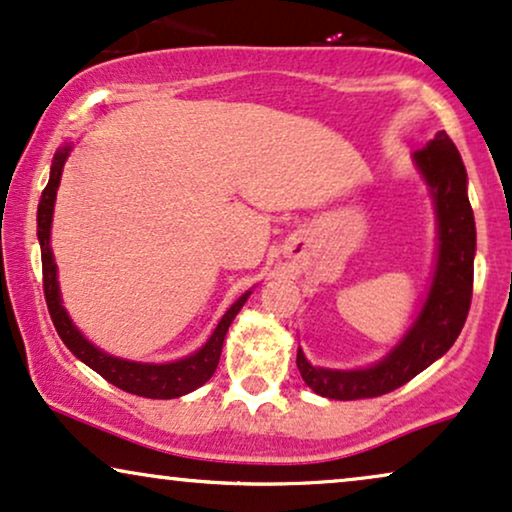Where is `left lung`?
Segmentation results:
<instances>
[{"label": "left lung", "mask_w": 512, "mask_h": 512, "mask_svg": "<svg viewBox=\"0 0 512 512\" xmlns=\"http://www.w3.org/2000/svg\"><path fill=\"white\" fill-rule=\"evenodd\" d=\"M416 163L435 196L439 222V255L428 302L397 349L371 368H316L297 347V368L302 380L321 397L354 401L397 390L449 352L468 319L475 274V217L465 191L468 174L461 153L446 132H437L428 146L418 148Z\"/></svg>", "instance_id": "left-lung-1"}]
</instances>
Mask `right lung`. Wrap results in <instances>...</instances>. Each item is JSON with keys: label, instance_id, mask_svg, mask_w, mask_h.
Here are the masks:
<instances>
[{"label": "right lung", "instance_id": "1", "mask_svg": "<svg viewBox=\"0 0 512 512\" xmlns=\"http://www.w3.org/2000/svg\"><path fill=\"white\" fill-rule=\"evenodd\" d=\"M70 148L56 153L54 165H51V177L49 184L44 186L40 208H37V238H40L42 248V286H44V300H47L51 321H54L56 333L61 335L63 345L75 354L77 359L84 361L89 368H94L96 373L103 375L108 383H113L120 390L129 394H139V397L148 399H174L181 394H189L196 387L205 385L215 373L219 364V354H222L224 335L229 331L234 316L241 312V307L248 300L250 293L231 304V309L222 316V321L217 323L212 338L205 342L191 357L174 361V364H134V361L115 359L103 354L101 349L89 345L87 340L77 333L73 321L68 319L66 309L61 304V295H58V283H56V264L51 257L49 248V229H51V215H54V200L58 181H61V170L66 163Z\"/></svg>", "mask_w": 512, "mask_h": 512}]
</instances>
